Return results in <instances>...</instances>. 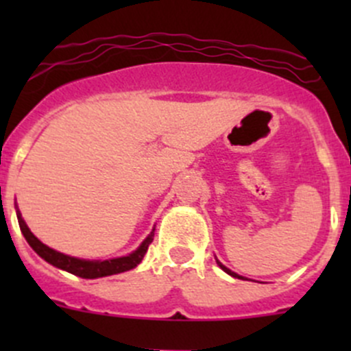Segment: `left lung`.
<instances>
[{
    "mask_svg": "<svg viewBox=\"0 0 351 351\" xmlns=\"http://www.w3.org/2000/svg\"><path fill=\"white\" fill-rule=\"evenodd\" d=\"M217 265H219V267H221V268H222V270H224V271H226V274H229V275H231V277H236V278H241V277H239V275H238V274H234V271H231V270H229V268H226V267H224V265H222V263H221V261H217Z\"/></svg>",
    "mask_w": 351,
    "mask_h": 351,
    "instance_id": "obj_1",
    "label": "left lung"
}]
</instances>
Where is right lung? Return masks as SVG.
<instances>
[{
  "label": "right lung",
  "mask_w": 351,
  "mask_h": 351,
  "mask_svg": "<svg viewBox=\"0 0 351 351\" xmlns=\"http://www.w3.org/2000/svg\"><path fill=\"white\" fill-rule=\"evenodd\" d=\"M16 217H19V224H20V229H22L25 239H27V243L34 247V251L38 254V256L44 258L47 263L54 265V267L61 268V270L69 271V274L73 275H77V277L81 278L108 277V275H115V274H122V271H127V270H132V268H136L137 265L143 261L147 247H149V244L153 243L154 239V229H153V232L144 239V243L141 244L134 253H130L129 256L113 258V260H105V261H88V260H80V258L67 256V254H62L59 253V251L52 250V247L45 246L44 243H40L34 234H32L30 229H28L27 224H25L22 215H20V212L16 214Z\"/></svg>",
  "instance_id": "obj_1"
}]
</instances>
